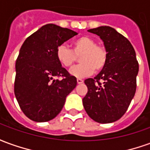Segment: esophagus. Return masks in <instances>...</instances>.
Segmentation results:
<instances>
[{
  "label": "esophagus",
  "instance_id": "obj_1",
  "mask_svg": "<svg viewBox=\"0 0 150 150\" xmlns=\"http://www.w3.org/2000/svg\"><path fill=\"white\" fill-rule=\"evenodd\" d=\"M77 83H78L79 84H81V83H83V80L81 79H77Z\"/></svg>",
  "mask_w": 150,
  "mask_h": 150
}]
</instances>
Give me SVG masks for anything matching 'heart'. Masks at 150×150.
<instances>
[{
	"label": "heart",
	"mask_w": 150,
	"mask_h": 150,
	"mask_svg": "<svg viewBox=\"0 0 150 150\" xmlns=\"http://www.w3.org/2000/svg\"><path fill=\"white\" fill-rule=\"evenodd\" d=\"M80 64L73 67L70 75L76 78H85L94 71H102L106 66L108 52L104 46H98L91 38L81 37L72 43V50L65 45H60L56 50V58L65 67H70L79 56Z\"/></svg>",
	"instance_id": "heart-1"
}]
</instances>
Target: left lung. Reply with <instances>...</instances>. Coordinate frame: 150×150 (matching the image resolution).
<instances>
[{
    "label": "left lung",
    "instance_id": "1",
    "mask_svg": "<svg viewBox=\"0 0 150 150\" xmlns=\"http://www.w3.org/2000/svg\"><path fill=\"white\" fill-rule=\"evenodd\" d=\"M88 31L103 41L108 60L104 68L94 79L84 81L88 91L83 104L95 121L115 122L125 113L135 95L139 71L135 50L129 40L110 26Z\"/></svg>",
    "mask_w": 150,
    "mask_h": 150
}]
</instances>
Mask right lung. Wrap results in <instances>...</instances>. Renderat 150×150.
<instances>
[{
    "instance_id": "add662e5",
    "label": "right lung",
    "mask_w": 150,
    "mask_h": 150,
    "mask_svg": "<svg viewBox=\"0 0 150 150\" xmlns=\"http://www.w3.org/2000/svg\"><path fill=\"white\" fill-rule=\"evenodd\" d=\"M77 33L54 24H47L28 37L19 50L15 64L14 93L28 118L36 122L54 119L76 87V78L63 68L56 50ZM57 76L64 78L59 81Z\"/></svg>"
}]
</instances>
